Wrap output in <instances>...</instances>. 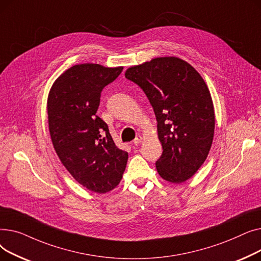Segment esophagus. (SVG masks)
<instances>
[{
	"label": "esophagus",
	"instance_id": "esophagus-1",
	"mask_svg": "<svg viewBox=\"0 0 261 261\" xmlns=\"http://www.w3.org/2000/svg\"><path fill=\"white\" fill-rule=\"evenodd\" d=\"M142 142H143V136H142V135H139V136H136L135 140L133 141V144H134V145H140Z\"/></svg>",
	"mask_w": 261,
	"mask_h": 261
}]
</instances>
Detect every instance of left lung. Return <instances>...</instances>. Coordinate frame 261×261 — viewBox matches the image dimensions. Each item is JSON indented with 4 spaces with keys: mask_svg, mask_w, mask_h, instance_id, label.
Returning <instances> with one entry per match:
<instances>
[{
    "mask_svg": "<svg viewBox=\"0 0 261 261\" xmlns=\"http://www.w3.org/2000/svg\"><path fill=\"white\" fill-rule=\"evenodd\" d=\"M126 78L138 85L151 103L163 153L159 174L183 183L206 160L215 131V111L208 88L186 61L161 57L132 66Z\"/></svg>",
    "mask_w": 261,
    "mask_h": 261,
    "instance_id": "1",
    "label": "left lung"
}]
</instances>
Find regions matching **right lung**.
Here are the masks:
<instances>
[{
    "label": "right lung",
    "mask_w": 261,
    "mask_h": 261,
    "mask_svg": "<svg viewBox=\"0 0 261 261\" xmlns=\"http://www.w3.org/2000/svg\"><path fill=\"white\" fill-rule=\"evenodd\" d=\"M121 72L120 66L74 65L54 82L47 99L56 153L79 184L98 194L119 184L128 161V152L117 148L108 125L96 115L101 91Z\"/></svg>",
    "instance_id": "1"
}]
</instances>
